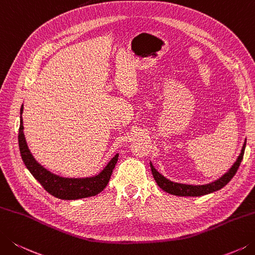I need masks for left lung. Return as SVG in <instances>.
I'll use <instances>...</instances> for the list:
<instances>
[{"instance_id":"obj_1","label":"left lung","mask_w":255,"mask_h":255,"mask_svg":"<svg viewBox=\"0 0 255 255\" xmlns=\"http://www.w3.org/2000/svg\"><path fill=\"white\" fill-rule=\"evenodd\" d=\"M246 145H247V141H244L241 152H240L237 161L233 163V165L230 167L229 171L227 173H224V174L221 177H219L218 180L211 182V183H208V184L194 185V184H185V183H177V182H173L169 179H166V177L164 175H162L160 172H157L155 170V167L153 166L152 162H150L152 175L154 177L156 184L160 186L163 191H165L172 195L201 196V195L210 194L212 193V192L221 190L232 180V177L235 175V173H237L240 164H241L244 150H246Z\"/></svg>"}]
</instances>
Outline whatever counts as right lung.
<instances>
[{"label": "right lung", "mask_w": 255, "mask_h": 255, "mask_svg": "<svg viewBox=\"0 0 255 255\" xmlns=\"http://www.w3.org/2000/svg\"><path fill=\"white\" fill-rule=\"evenodd\" d=\"M22 114L23 104L20 111V129H18V146H20L22 160L26 169L50 194L61 200H80L97 195L105 189L118 162L119 154H115L102 171L92 176L65 177L54 174L40 164L28 148L24 135Z\"/></svg>", "instance_id": "add662e5"}]
</instances>
